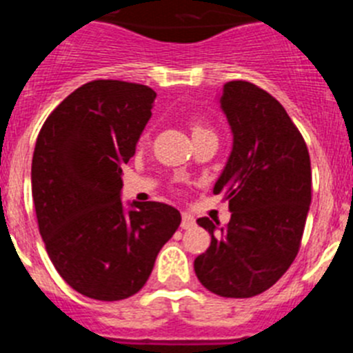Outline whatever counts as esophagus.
<instances>
[{
	"instance_id": "esophagus-1",
	"label": "esophagus",
	"mask_w": 353,
	"mask_h": 353,
	"mask_svg": "<svg viewBox=\"0 0 353 353\" xmlns=\"http://www.w3.org/2000/svg\"><path fill=\"white\" fill-rule=\"evenodd\" d=\"M194 224H196L194 217H192L191 214H187V212H183V214H182V228H183V230H191V228L194 226Z\"/></svg>"
}]
</instances>
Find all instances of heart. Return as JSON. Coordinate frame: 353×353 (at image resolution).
<instances>
[{"instance_id":"heart-1","label":"heart","mask_w":353,"mask_h":353,"mask_svg":"<svg viewBox=\"0 0 353 353\" xmlns=\"http://www.w3.org/2000/svg\"><path fill=\"white\" fill-rule=\"evenodd\" d=\"M199 130H207V129H203V127H199V125H196L194 129H192V134L194 132H199Z\"/></svg>"}]
</instances>
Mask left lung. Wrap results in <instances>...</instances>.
<instances>
[{"label": "left lung", "mask_w": 353, "mask_h": 353, "mask_svg": "<svg viewBox=\"0 0 353 353\" xmlns=\"http://www.w3.org/2000/svg\"><path fill=\"white\" fill-rule=\"evenodd\" d=\"M219 102L233 148L214 194L228 199L232 219L224 228L198 219L212 242L194 260V272L215 295L248 299L276 285L297 256L311 203V161L285 108L256 84L230 81Z\"/></svg>", "instance_id": "obj_1"}]
</instances>
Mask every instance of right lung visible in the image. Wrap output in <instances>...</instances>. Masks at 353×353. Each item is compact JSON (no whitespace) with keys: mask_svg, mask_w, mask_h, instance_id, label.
I'll return each mask as SVG.
<instances>
[{"mask_svg":"<svg viewBox=\"0 0 353 353\" xmlns=\"http://www.w3.org/2000/svg\"><path fill=\"white\" fill-rule=\"evenodd\" d=\"M155 92L145 84H83L48 117L31 162V194L54 269L97 301H121L145 286L180 212L146 201L123 208L121 166L136 152Z\"/></svg>","mask_w":353,"mask_h":353,"instance_id":"right-lung-1","label":"right lung"}]
</instances>
